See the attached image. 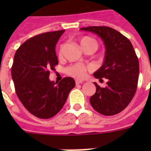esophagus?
<instances>
[{"instance_id": "esophagus-1", "label": "esophagus", "mask_w": 151, "mask_h": 151, "mask_svg": "<svg viewBox=\"0 0 151 151\" xmlns=\"http://www.w3.org/2000/svg\"><path fill=\"white\" fill-rule=\"evenodd\" d=\"M75 83L77 84V85H78V84H81V83H82V81H80V80H76Z\"/></svg>"}]
</instances>
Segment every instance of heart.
<instances>
[{"label": "heart", "instance_id": "obj_1", "mask_svg": "<svg viewBox=\"0 0 151 151\" xmlns=\"http://www.w3.org/2000/svg\"><path fill=\"white\" fill-rule=\"evenodd\" d=\"M79 43L83 48H85L87 46H94L97 47V43L94 39L89 36H83L79 40ZM63 53V46H60L58 52V56H61ZM90 68L88 66L81 65V64H74L68 66L65 69V73L69 76H71L73 78L77 79L83 78L86 75V73L88 71Z\"/></svg>", "mask_w": 151, "mask_h": 151}]
</instances>
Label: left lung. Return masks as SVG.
<instances>
[{
	"instance_id": "8db88e82",
	"label": "left lung",
	"mask_w": 151,
	"mask_h": 151,
	"mask_svg": "<svg viewBox=\"0 0 151 151\" xmlns=\"http://www.w3.org/2000/svg\"><path fill=\"white\" fill-rule=\"evenodd\" d=\"M98 35L105 44L103 65L94 73L96 78L108 80L100 87L95 82L96 92L90 98L92 108L104 116L120 113L129 104L135 95L139 76V62L129 40L109 27L81 28Z\"/></svg>"
}]
</instances>
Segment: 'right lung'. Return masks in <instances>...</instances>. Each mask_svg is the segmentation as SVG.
I'll return each instance as SVG.
<instances>
[{
  "label": "right lung",
  "mask_w": 151,
  "mask_h": 151,
  "mask_svg": "<svg viewBox=\"0 0 151 151\" xmlns=\"http://www.w3.org/2000/svg\"><path fill=\"white\" fill-rule=\"evenodd\" d=\"M64 32L37 35L25 41L15 52L11 75L16 94L25 108L40 119H49L58 113L75 86L69 77L58 83L49 80L50 71L58 65L55 48Z\"/></svg>",
  "instance_id": "add662e5"
}]
</instances>
